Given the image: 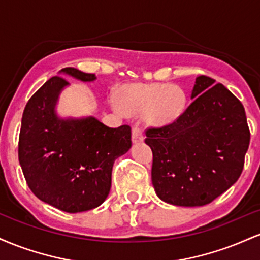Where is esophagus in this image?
Listing matches in <instances>:
<instances>
[{
	"label": "esophagus",
	"mask_w": 260,
	"mask_h": 260,
	"mask_svg": "<svg viewBox=\"0 0 260 260\" xmlns=\"http://www.w3.org/2000/svg\"><path fill=\"white\" fill-rule=\"evenodd\" d=\"M143 139H144V137H143L142 128H140L138 123L134 124L133 128H132V142L133 143H140V142H143Z\"/></svg>",
	"instance_id": "obj_1"
}]
</instances>
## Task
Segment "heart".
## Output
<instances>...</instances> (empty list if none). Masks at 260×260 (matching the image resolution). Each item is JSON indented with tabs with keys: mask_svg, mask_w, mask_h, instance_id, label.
Masks as SVG:
<instances>
[{
	"mask_svg": "<svg viewBox=\"0 0 260 260\" xmlns=\"http://www.w3.org/2000/svg\"><path fill=\"white\" fill-rule=\"evenodd\" d=\"M120 105L131 115L144 113L153 126L175 123L187 107V94L181 86L168 83H133L120 91Z\"/></svg>",
	"mask_w": 260,
	"mask_h": 260,
	"instance_id": "heart-1",
	"label": "heart"
}]
</instances>
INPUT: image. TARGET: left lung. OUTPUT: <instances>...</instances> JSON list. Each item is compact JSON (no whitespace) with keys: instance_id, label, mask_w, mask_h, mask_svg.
<instances>
[{"instance_id":"8db88e82","label":"left lung","mask_w":260,"mask_h":260,"mask_svg":"<svg viewBox=\"0 0 260 260\" xmlns=\"http://www.w3.org/2000/svg\"><path fill=\"white\" fill-rule=\"evenodd\" d=\"M190 99L175 123L145 132L155 192L178 207H202L226 192L242 174L250 139L243 105L222 84L197 77Z\"/></svg>"}]
</instances>
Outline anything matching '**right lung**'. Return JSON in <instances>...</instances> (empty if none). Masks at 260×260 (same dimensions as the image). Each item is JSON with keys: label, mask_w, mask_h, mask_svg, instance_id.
<instances>
[{"label": "right lung", "mask_w": 260, "mask_h": 260, "mask_svg": "<svg viewBox=\"0 0 260 260\" xmlns=\"http://www.w3.org/2000/svg\"><path fill=\"white\" fill-rule=\"evenodd\" d=\"M82 82L95 74L67 67L59 71ZM70 85L52 77L26 104L22 117L18 157L31 192L66 213H82L105 202L113 162L132 147L131 127H107L94 116L59 117V94Z\"/></svg>", "instance_id": "add662e5"}]
</instances>
